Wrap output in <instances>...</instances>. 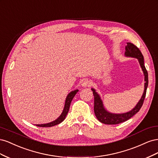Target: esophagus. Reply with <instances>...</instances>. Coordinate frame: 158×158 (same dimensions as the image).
<instances>
[{
    "label": "esophagus",
    "mask_w": 158,
    "mask_h": 158,
    "mask_svg": "<svg viewBox=\"0 0 158 158\" xmlns=\"http://www.w3.org/2000/svg\"><path fill=\"white\" fill-rule=\"evenodd\" d=\"M92 82H91L90 80H84V82H82V86L84 87V88L89 87V86H91V85H92Z\"/></svg>",
    "instance_id": "obj_1"
}]
</instances>
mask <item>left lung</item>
<instances>
[{
    "mask_svg": "<svg viewBox=\"0 0 158 158\" xmlns=\"http://www.w3.org/2000/svg\"><path fill=\"white\" fill-rule=\"evenodd\" d=\"M127 45L125 47V56L129 57H133V58H136L138 60V62H139L143 73H144L145 81L144 93H143L142 96L140 99V101L138 102L136 106L135 107V108H133L131 111L125 113L114 114L109 113L105 109L103 104V102L101 98H100L99 95L95 92V90L94 88H92L93 94L94 95V109L95 117H97L98 121H99L103 124H106V125H117V124L121 123L128 120L129 118H131L132 117L135 115L136 113H137L140 111L146 97V89L148 85V72L144 66V56H143L140 49H138L136 45H135L133 44H131V43H127Z\"/></svg>",
    "mask_w": 158,
    "mask_h": 158,
    "instance_id": "1",
    "label": "left lung"
}]
</instances>
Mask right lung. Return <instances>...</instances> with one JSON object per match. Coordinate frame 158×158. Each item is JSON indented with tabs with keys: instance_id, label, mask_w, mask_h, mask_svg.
<instances>
[{
	"instance_id": "right-lung-1",
	"label": "right lung",
	"mask_w": 158,
	"mask_h": 158,
	"mask_svg": "<svg viewBox=\"0 0 158 158\" xmlns=\"http://www.w3.org/2000/svg\"><path fill=\"white\" fill-rule=\"evenodd\" d=\"M78 92V89H76L74 91H72L71 92H70L68 94L67 97H66V98L63 111V112H62L59 117L57 118L55 121H52L49 123H47V124H41V125H35L38 126V127H53L56 125H59V124L63 122L64 120L66 114H67V113L69 111V108H70V106L72 100H73V99L75 96V95Z\"/></svg>"
}]
</instances>
